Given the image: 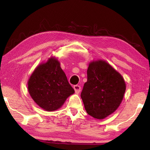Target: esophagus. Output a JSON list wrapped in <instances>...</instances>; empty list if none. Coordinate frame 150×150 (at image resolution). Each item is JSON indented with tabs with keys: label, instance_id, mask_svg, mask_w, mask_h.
Instances as JSON below:
<instances>
[{
	"label": "esophagus",
	"instance_id": "esophagus-1",
	"mask_svg": "<svg viewBox=\"0 0 150 150\" xmlns=\"http://www.w3.org/2000/svg\"><path fill=\"white\" fill-rule=\"evenodd\" d=\"M73 88H74V90H75L76 93L78 94V93H80V91H81V86L77 85H74V86H73Z\"/></svg>",
	"mask_w": 150,
	"mask_h": 150
}]
</instances>
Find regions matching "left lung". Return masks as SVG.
Returning a JSON list of instances; mask_svg holds the SVG:
<instances>
[{
    "mask_svg": "<svg viewBox=\"0 0 150 150\" xmlns=\"http://www.w3.org/2000/svg\"><path fill=\"white\" fill-rule=\"evenodd\" d=\"M126 84L120 73L104 61L91 62L87 69V81L81 97L88 115L103 119L120 106Z\"/></svg>",
    "mask_w": 150,
    "mask_h": 150,
    "instance_id": "obj_1",
    "label": "left lung"
}]
</instances>
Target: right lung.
<instances>
[{
	"instance_id": "obj_1",
	"label": "right lung",
	"mask_w": 150,
	"mask_h": 150,
	"mask_svg": "<svg viewBox=\"0 0 150 150\" xmlns=\"http://www.w3.org/2000/svg\"><path fill=\"white\" fill-rule=\"evenodd\" d=\"M28 85L33 100L47 111L59 108L68 96L75 93L60 63L53 58L35 69Z\"/></svg>"
}]
</instances>
